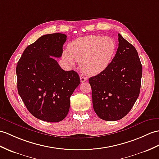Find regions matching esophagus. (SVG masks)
Segmentation results:
<instances>
[{
	"label": "esophagus",
	"instance_id": "1",
	"mask_svg": "<svg viewBox=\"0 0 159 159\" xmlns=\"http://www.w3.org/2000/svg\"><path fill=\"white\" fill-rule=\"evenodd\" d=\"M80 81H81V82L83 83V82H86L87 79L85 77H84L83 75H80Z\"/></svg>",
	"mask_w": 159,
	"mask_h": 159
}]
</instances>
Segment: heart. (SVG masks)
<instances>
[{
  "label": "heart",
  "mask_w": 159,
  "mask_h": 159,
  "mask_svg": "<svg viewBox=\"0 0 159 159\" xmlns=\"http://www.w3.org/2000/svg\"><path fill=\"white\" fill-rule=\"evenodd\" d=\"M69 53L63 52V59L71 66L80 62L82 71L95 75L109 67L116 51L113 38L97 35L80 37L68 44Z\"/></svg>",
  "instance_id": "heart-1"
}]
</instances>
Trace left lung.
<instances>
[{
  "mask_svg": "<svg viewBox=\"0 0 159 159\" xmlns=\"http://www.w3.org/2000/svg\"><path fill=\"white\" fill-rule=\"evenodd\" d=\"M119 47L105 71L89 78L93 108L98 117L117 121L129 113L140 94L142 66L136 49L118 34Z\"/></svg>",
  "mask_w": 159,
  "mask_h": 159,
  "instance_id": "obj_1",
  "label": "left lung"
}]
</instances>
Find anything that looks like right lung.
Returning <instances> with one entry per match:
<instances>
[{
  "mask_svg": "<svg viewBox=\"0 0 159 159\" xmlns=\"http://www.w3.org/2000/svg\"><path fill=\"white\" fill-rule=\"evenodd\" d=\"M66 40L63 34L44 35L25 49L16 67L19 96L30 113L44 121L65 119L80 84L77 72L64 71L54 58L62 56Z\"/></svg>",
  "mask_w": 159,
  "mask_h": 159,
  "instance_id": "obj_1",
  "label": "right lung"
}]
</instances>
